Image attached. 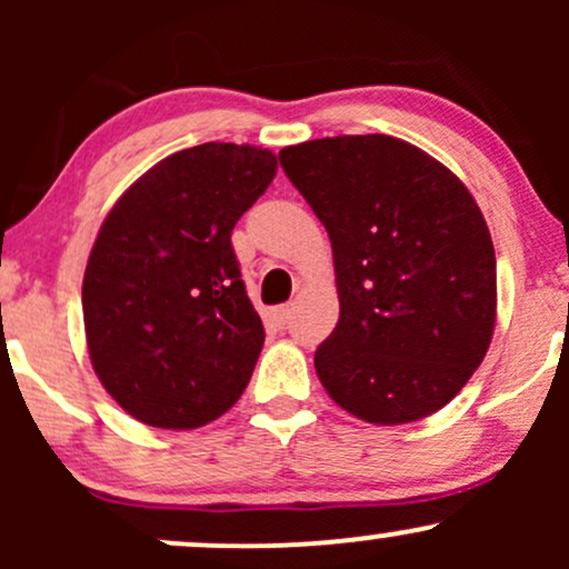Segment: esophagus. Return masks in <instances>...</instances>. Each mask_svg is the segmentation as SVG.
Instances as JSON below:
<instances>
[{
	"label": "esophagus",
	"mask_w": 569,
	"mask_h": 569,
	"mask_svg": "<svg viewBox=\"0 0 569 569\" xmlns=\"http://www.w3.org/2000/svg\"><path fill=\"white\" fill-rule=\"evenodd\" d=\"M270 318H272V321H276L278 326H286V323H289V318H291V307H289V305L272 307Z\"/></svg>",
	"instance_id": "obj_1"
}]
</instances>
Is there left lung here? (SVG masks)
Listing matches in <instances>:
<instances>
[{
  "mask_svg": "<svg viewBox=\"0 0 569 569\" xmlns=\"http://www.w3.org/2000/svg\"><path fill=\"white\" fill-rule=\"evenodd\" d=\"M335 251L339 321L318 380L358 420L403 426L447 407L485 361L498 272L466 184L393 136L280 149Z\"/></svg>",
  "mask_w": 569,
  "mask_h": 569,
  "instance_id": "1",
  "label": "left lung"
}]
</instances>
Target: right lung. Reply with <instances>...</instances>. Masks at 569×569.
Returning <instances> with one entry per match:
<instances>
[{
	"label": "right lung",
	"mask_w": 569,
	"mask_h": 569,
	"mask_svg": "<svg viewBox=\"0 0 569 569\" xmlns=\"http://www.w3.org/2000/svg\"><path fill=\"white\" fill-rule=\"evenodd\" d=\"M276 171L270 149L208 141L149 168L103 219L84 337L98 380L136 420L200 428L246 390L264 326L230 238Z\"/></svg>",
	"instance_id": "1"
}]
</instances>
